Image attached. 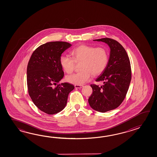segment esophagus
Returning <instances> with one entry per match:
<instances>
[{
	"instance_id": "34e87169",
	"label": "esophagus",
	"mask_w": 157,
	"mask_h": 157,
	"mask_svg": "<svg viewBox=\"0 0 157 157\" xmlns=\"http://www.w3.org/2000/svg\"><path fill=\"white\" fill-rule=\"evenodd\" d=\"M82 87H83V85H75V87L77 88V89H80V88H81Z\"/></svg>"
}]
</instances>
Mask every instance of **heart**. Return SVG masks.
<instances>
[{
    "mask_svg": "<svg viewBox=\"0 0 157 157\" xmlns=\"http://www.w3.org/2000/svg\"><path fill=\"white\" fill-rule=\"evenodd\" d=\"M72 58L62 56L59 62L62 68L67 74H71L79 64L80 72L67 76V82L81 85L90 80L91 76H97L105 70L108 62V53L104 47L81 44L71 51Z\"/></svg>",
    "mask_w": 157,
    "mask_h": 157,
    "instance_id": "obj_1",
    "label": "heart"
}]
</instances>
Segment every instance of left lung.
I'll return each instance as SVG.
<instances>
[{"label": "left lung", "mask_w": 157, "mask_h": 157, "mask_svg": "<svg viewBox=\"0 0 157 157\" xmlns=\"http://www.w3.org/2000/svg\"><path fill=\"white\" fill-rule=\"evenodd\" d=\"M94 40L107 44L110 49L107 66L96 79L103 85L91 84L93 93L88 99L93 109L104 113L117 108L125 98L131 80L130 62L126 51L116 40L107 37Z\"/></svg>", "instance_id": "1"}]
</instances>
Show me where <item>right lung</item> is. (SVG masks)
Wrapping results in <instances>:
<instances>
[{"label": "right lung", "instance_id": "add662e5", "mask_svg": "<svg viewBox=\"0 0 157 157\" xmlns=\"http://www.w3.org/2000/svg\"><path fill=\"white\" fill-rule=\"evenodd\" d=\"M64 41L44 44L33 52L27 68L29 94L34 104L48 114L59 113L66 107L68 94L74 90L72 84H58L64 72L59 59L71 47Z\"/></svg>", "mask_w": 157, "mask_h": 157}]
</instances>
